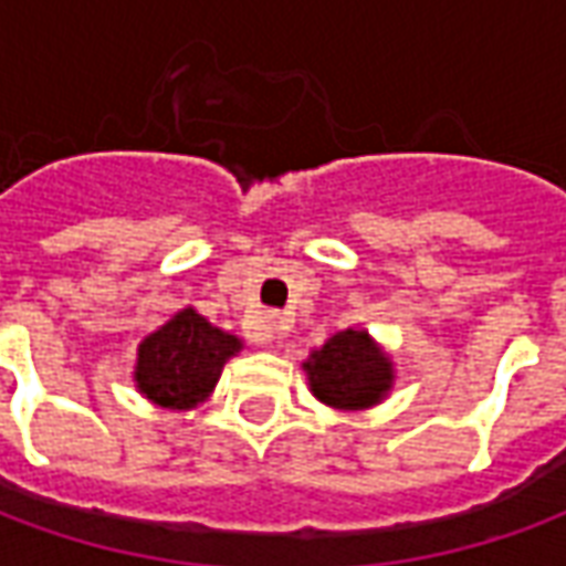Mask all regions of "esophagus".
Returning <instances> with one entry per match:
<instances>
[{
	"instance_id": "34e87169",
	"label": "esophagus",
	"mask_w": 566,
	"mask_h": 566,
	"mask_svg": "<svg viewBox=\"0 0 566 566\" xmlns=\"http://www.w3.org/2000/svg\"><path fill=\"white\" fill-rule=\"evenodd\" d=\"M284 333V318L282 315H266L263 318V333H260V343H275V339H282Z\"/></svg>"
}]
</instances>
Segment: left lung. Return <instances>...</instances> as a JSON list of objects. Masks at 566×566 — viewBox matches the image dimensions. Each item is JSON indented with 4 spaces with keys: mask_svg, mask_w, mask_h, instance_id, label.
<instances>
[{
    "mask_svg": "<svg viewBox=\"0 0 566 566\" xmlns=\"http://www.w3.org/2000/svg\"><path fill=\"white\" fill-rule=\"evenodd\" d=\"M308 385L318 400L336 409H367L391 388V364L364 331L331 336L308 357Z\"/></svg>",
    "mask_w": 566,
    "mask_h": 566,
    "instance_id": "1",
    "label": "left lung"
}]
</instances>
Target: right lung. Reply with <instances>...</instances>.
I'll return each instance as SVG.
<instances>
[{
	"label": "right lung",
	"instance_id": "add662e5",
	"mask_svg": "<svg viewBox=\"0 0 566 566\" xmlns=\"http://www.w3.org/2000/svg\"><path fill=\"white\" fill-rule=\"evenodd\" d=\"M239 348L235 336L185 308L139 345V391L163 409H193L209 397L223 364Z\"/></svg>",
	"mask_w": 566,
	"mask_h": 566
}]
</instances>
